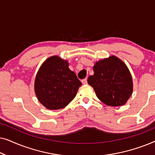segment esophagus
I'll list each match as a JSON object with an SVG mask.
<instances>
[{"label":"esophagus","instance_id":"obj_1","mask_svg":"<svg viewBox=\"0 0 155 155\" xmlns=\"http://www.w3.org/2000/svg\"><path fill=\"white\" fill-rule=\"evenodd\" d=\"M82 82L83 84H87V78H84V79L82 80Z\"/></svg>","mask_w":155,"mask_h":155}]
</instances>
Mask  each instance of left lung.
I'll list each match as a JSON object with an SVG mask.
<instances>
[{
    "label": "left lung",
    "mask_w": 155,
    "mask_h": 155,
    "mask_svg": "<svg viewBox=\"0 0 155 155\" xmlns=\"http://www.w3.org/2000/svg\"><path fill=\"white\" fill-rule=\"evenodd\" d=\"M93 70L87 82L99 100L111 107L124 105L133 93L132 76L126 65L111 56L95 63Z\"/></svg>",
    "instance_id": "left-lung-1"
}]
</instances>
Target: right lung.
Here are the masks:
<instances>
[{
  "mask_svg": "<svg viewBox=\"0 0 155 155\" xmlns=\"http://www.w3.org/2000/svg\"><path fill=\"white\" fill-rule=\"evenodd\" d=\"M68 62L58 56L42 63L35 81L38 100L46 109L57 110L66 107L75 98L82 82L68 68Z\"/></svg>",
  "mask_w": 155,
  "mask_h": 155,
  "instance_id": "obj_1",
  "label": "right lung"
}]
</instances>
